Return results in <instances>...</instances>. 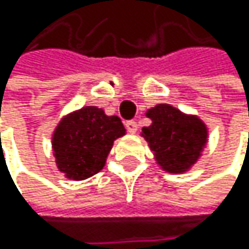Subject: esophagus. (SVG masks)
<instances>
[{"instance_id":"1","label":"esophagus","mask_w":249,"mask_h":249,"mask_svg":"<svg viewBox=\"0 0 249 249\" xmlns=\"http://www.w3.org/2000/svg\"><path fill=\"white\" fill-rule=\"evenodd\" d=\"M125 128H127V131L131 133V134L137 133V122H136V121H127V122H125Z\"/></svg>"}]
</instances>
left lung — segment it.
<instances>
[{
	"mask_svg": "<svg viewBox=\"0 0 249 249\" xmlns=\"http://www.w3.org/2000/svg\"><path fill=\"white\" fill-rule=\"evenodd\" d=\"M152 121L142 128L157 164L169 173L188 172L208 143L206 124L196 115H187L170 104H157L146 112Z\"/></svg>",
	"mask_w": 249,
	"mask_h": 249,
	"instance_id": "1",
	"label": "left lung"
}]
</instances>
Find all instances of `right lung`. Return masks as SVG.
Instances as JSON below:
<instances>
[{
    "instance_id": "1",
    "label": "right lung",
    "mask_w": 249,
    "mask_h": 249,
    "mask_svg": "<svg viewBox=\"0 0 249 249\" xmlns=\"http://www.w3.org/2000/svg\"><path fill=\"white\" fill-rule=\"evenodd\" d=\"M125 134L118 116L103 109L85 106L65 115L52 134V151L59 172L71 180H83L98 173L118 137Z\"/></svg>"
}]
</instances>
